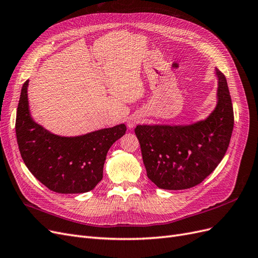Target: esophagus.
<instances>
[{
	"instance_id": "34e87169",
	"label": "esophagus",
	"mask_w": 258,
	"mask_h": 258,
	"mask_svg": "<svg viewBox=\"0 0 258 258\" xmlns=\"http://www.w3.org/2000/svg\"><path fill=\"white\" fill-rule=\"evenodd\" d=\"M140 121H141V117L140 116H138V115L130 116V117H128L127 126L129 129H132V128H135L136 124H138Z\"/></svg>"
}]
</instances>
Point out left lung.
I'll return each mask as SVG.
<instances>
[{
    "mask_svg": "<svg viewBox=\"0 0 258 258\" xmlns=\"http://www.w3.org/2000/svg\"><path fill=\"white\" fill-rule=\"evenodd\" d=\"M216 105L205 119L184 124H138L148 178L162 189H187L213 172L227 151L233 129V110L227 81L220 70Z\"/></svg>",
    "mask_w": 258,
    "mask_h": 258,
    "instance_id": "8db88e82",
    "label": "left lung"
}]
</instances>
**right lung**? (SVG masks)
I'll return each mask as SVG.
<instances>
[{"label":"right lung","instance_id":"add662e5","mask_svg":"<svg viewBox=\"0 0 258 258\" xmlns=\"http://www.w3.org/2000/svg\"><path fill=\"white\" fill-rule=\"evenodd\" d=\"M27 81L16 116L17 143L23 162L38 181L59 194H82L103 177L110 147L126 134L124 123L76 137L51 134L31 116Z\"/></svg>","mask_w":258,"mask_h":258}]
</instances>
